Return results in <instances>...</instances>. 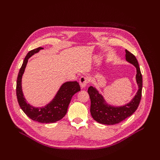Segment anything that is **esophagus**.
<instances>
[{
	"label": "esophagus",
	"mask_w": 160,
	"mask_h": 160,
	"mask_svg": "<svg viewBox=\"0 0 160 160\" xmlns=\"http://www.w3.org/2000/svg\"><path fill=\"white\" fill-rule=\"evenodd\" d=\"M79 83H80V86L82 89L85 88V87L87 86L88 83V78L85 76H82L81 77V78L79 79Z\"/></svg>",
	"instance_id": "esophagus-1"
}]
</instances>
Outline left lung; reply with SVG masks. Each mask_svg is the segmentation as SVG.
<instances>
[{"mask_svg":"<svg viewBox=\"0 0 160 160\" xmlns=\"http://www.w3.org/2000/svg\"><path fill=\"white\" fill-rule=\"evenodd\" d=\"M125 59L136 68V81L138 91L132 100L123 106L114 107L106 103L103 95L93 86L88 89L91 99L90 112L94 120L105 125H114L122 122L132 115L138 109L142 98V75L138 60L132 53L125 50Z\"/></svg>","mask_w":160,"mask_h":160,"instance_id":"obj_1","label":"left lung"}]
</instances>
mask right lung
Returning a JSON list of instances; mask_svg holds the SVG:
<instances>
[{
	"mask_svg": "<svg viewBox=\"0 0 160 160\" xmlns=\"http://www.w3.org/2000/svg\"><path fill=\"white\" fill-rule=\"evenodd\" d=\"M42 49V47H38L29 51L24 59L17 80V97L21 108L32 120L42 123H54L61 119L66 115L72 97L81 90V88L77 81H67L61 86L55 98L44 107L35 108L27 103L22 91V77L28 59Z\"/></svg>",
	"mask_w": 160,
	"mask_h": 160,
	"instance_id": "add662e5",
	"label": "right lung"
}]
</instances>
